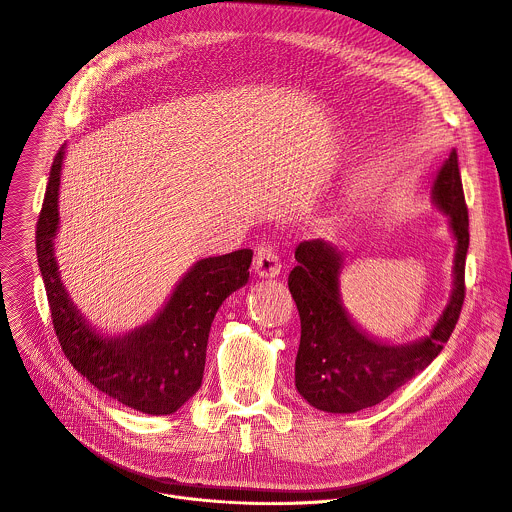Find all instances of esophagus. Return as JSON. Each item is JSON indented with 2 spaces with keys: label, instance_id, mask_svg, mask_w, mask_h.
Wrapping results in <instances>:
<instances>
[{
  "label": "esophagus",
  "instance_id": "esophagus-1",
  "mask_svg": "<svg viewBox=\"0 0 512 512\" xmlns=\"http://www.w3.org/2000/svg\"><path fill=\"white\" fill-rule=\"evenodd\" d=\"M252 268H254V272H256L260 278H274V276L280 274L282 262H280V256L276 254V250H274L272 244H260V246H258Z\"/></svg>",
  "mask_w": 512,
  "mask_h": 512
}]
</instances>
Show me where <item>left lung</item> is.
<instances>
[{"label": "left lung", "instance_id": "8db88e82", "mask_svg": "<svg viewBox=\"0 0 512 512\" xmlns=\"http://www.w3.org/2000/svg\"><path fill=\"white\" fill-rule=\"evenodd\" d=\"M432 203L448 218L456 242L452 292L430 333L391 345L361 331L347 315L341 276L351 252L325 240L298 244L288 288L300 317V345L294 361V385L313 407L327 414H355L377 405L397 387L424 371L450 339L464 302V266L468 252V210L452 151L432 181Z\"/></svg>", "mask_w": 512, "mask_h": 512}]
</instances>
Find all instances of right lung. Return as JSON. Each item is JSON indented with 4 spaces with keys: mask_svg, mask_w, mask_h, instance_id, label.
Here are the masks:
<instances>
[{
    "mask_svg": "<svg viewBox=\"0 0 512 512\" xmlns=\"http://www.w3.org/2000/svg\"><path fill=\"white\" fill-rule=\"evenodd\" d=\"M64 157L66 145L54 157L36 230L56 337L72 367L98 391L141 414H173L199 389L214 317L232 292L248 284L254 252L197 260L151 321L129 333H102L76 309L56 258Z\"/></svg>",
    "mask_w": 512,
    "mask_h": 512,
    "instance_id": "obj_1",
    "label": "right lung"
}]
</instances>
